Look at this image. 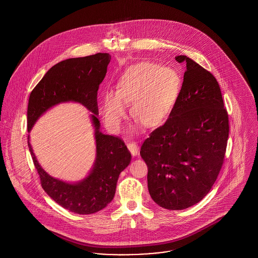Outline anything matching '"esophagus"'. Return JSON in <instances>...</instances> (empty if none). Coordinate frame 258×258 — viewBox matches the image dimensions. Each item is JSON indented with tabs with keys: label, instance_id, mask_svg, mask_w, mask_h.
Here are the masks:
<instances>
[{
	"label": "esophagus",
	"instance_id": "1",
	"mask_svg": "<svg viewBox=\"0 0 258 258\" xmlns=\"http://www.w3.org/2000/svg\"><path fill=\"white\" fill-rule=\"evenodd\" d=\"M126 146H127V149L130 150V152L132 153V155H133L134 157L138 156L139 149H138V146H137L136 142H130V143H127V144H126Z\"/></svg>",
	"mask_w": 258,
	"mask_h": 258
}]
</instances>
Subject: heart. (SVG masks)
I'll use <instances>...</instances> for the list:
<instances>
[{"label":"heart","instance_id":"1","mask_svg":"<svg viewBox=\"0 0 258 258\" xmlns=\"http://www.w3.org/2000/svg\"><path fill=\"white\" fill-rule=\"evenodd\" d=\"M181 89V76L174 69L152 61L139 62L120 75L115 93L102 95L100 114L111 132H119L126 117L124 103L132 102L133 118L145 127H156L170 115Z\"/></svg>","mask_w":258,"mask_h":258}]
</instances>
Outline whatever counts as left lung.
<instances>
[{
    "instance_id": "8db88e82",
    "label": "left lung",
    "mask_w": 258,
    "mask_h": 258,
    "mask_svg": "<svg viewBox=\"0 0 258 258\" xmlns=\"http://www.w3.org/2000/svg\"><path fill=\"white\" fill-rule=\"evenodd\" d=\"M179 98L164 124L144 141L140 156L148 166V189L160 207L183 210L207 196L221 171L229 134L221 88L188 57Z\"/></svg>"
}]
</instances>
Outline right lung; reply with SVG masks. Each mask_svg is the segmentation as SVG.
Here are the masks:
<instances>
[{"label": "right lung", "mask_w": 258, "mask_h": 258, "mask_svg": "<svg viewBox=\"0 0 258 258\" xmlns=\"http://www.w3.org/2000/svg\"><path fill=\"white\" fill-rule=\"evenodd\" d=\"M108 53L72 58L53 66L32 91L27 111L28 132L51 107L74 101L91 111L95 127L96 160L89 175L77 183H67L51 177L39 165L30 143L28 146L44 191L56 203L80 215L94 214L105 208L114 198L120 173L130 164L132 155L123 140L103 135L98 121V90L110 62Z\"/></svg>", "instance_id": "right-lung-1"}]
</instances>
